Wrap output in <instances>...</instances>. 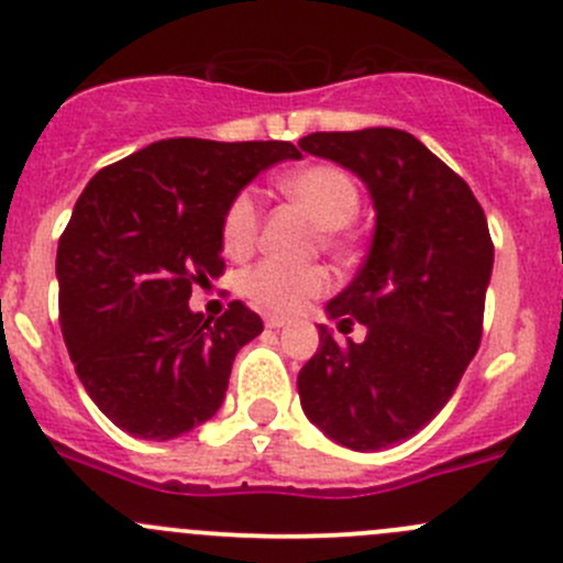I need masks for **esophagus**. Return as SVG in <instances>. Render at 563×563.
<instances>
[{
  "label": "esophagus",
  "mask_w": 563,
  "mask_h": 563,
  "mask_svg": "<svg viewBox=\"0 0 563 563\" xmlns=\"http://www.w3.org/2000/svg\"><path fill=\"white\" fill-rule=\"evenodd\" d=\"M286 324H288L286 316H266V327H269V330H280V327Z\"/></svg>",
  "instance_id": "esophagus-1"
}]
</instances>
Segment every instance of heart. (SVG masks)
I'll return each mask as SVG.
<instances>
[{
    "mask_svg": "<svg viewBox=\"0 0 563 563\" xmlns=\"http://www.w3.org/2000/svg\"><path fill=\"white\" fill-rule=\"evenodd\" d=\"M283 195L302 206L316 225L321 228V242L327 247L341 244V228L357 217L360 187L343 167L316 162L280 178ZM261 206L255 192L244 189L228 203L222 217V250L231 258H244L258 244ZM330 275L316 264H286L264 258L250 266L239 280L244 297L266 313L291 316L302 310L310 299L321 297L330 288Z\"/></svg>",
    "mask_w": 563,
    "mask_h": 563,
    "instance_id": "1",
    "label": "heart"
}]
</instances>
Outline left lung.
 I'll return each mask as SVG.
<instances>
[{"label": "left lung", "instance_id": "1", "mask_svg": "<svg viewBox=\"0 0 563 563\" xmlns=\"http://www.w3.org/2000/svg\"><path fill=\"white\" fill-rule=\"evenodd\" d=\"M299 148L357 173L376 231L357 277L327 305L363 343L321 346L297 376L305 415L335 443L387 449L412 438L449 404L476 357L495 247L482 203L412 134L398 129L316 131Z\"/></svg>", "mask_w": 563, "mask_h": 563}]
</instances>
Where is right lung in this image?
<instances>
[{"instance_id":"1","label":"right lung","mask_w":563,"mask_h":563,"mask_svg":"<svg viewBox=\"0 0 563 563\" xmlns=\"http://www.w3.org/2000/svg\"><path fill=\"white\" fill-rule=\"evenodd\" d=\"M291 143L159 140L103 167L57 247L59 330L87 396L143 440L192 432L220 409L239 349L264 321L233 299L189 310L192 286L225 272L222 217Z\"/></svg>"}]
</instances>
